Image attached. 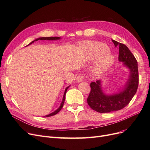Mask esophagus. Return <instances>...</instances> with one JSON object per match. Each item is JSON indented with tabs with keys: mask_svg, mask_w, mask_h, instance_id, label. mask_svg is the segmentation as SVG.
Listing matches in <instances>:
<instances>
[{
	"mask_svg": "<svg viewBox=\"0 0 150 150\" xmlns=\"http://www.w3.org/2000/svg\"><path fill=\"white\" fill-rule=\"evenodd\" d=\"M83 75L82 74H79L78 75V76H76L75 80L76 83H80L83 81Z\"/></svg>",
	"mask_w": 150,
	"mask_h": 150,
	"instance_id": "esophagus-1",
	"label": "esophagus"
}]
</instances>
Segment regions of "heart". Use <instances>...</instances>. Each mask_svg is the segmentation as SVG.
<instances>
[{"mask_svg":"<svg viewBox=\"0 0 150 150\" xmlns=\"http://www.w3.org/2000/svg\"><path fill=\"white\" fill-rule=\"evenodd\" d=\"M84 50L89 59L98 58L92 69L94 75H103L114 64V56L109 52L108 47L103 44H89L85 45Z\"/></svg>","mask_w":150,"mask_h":150,"instance_id":"heart-1","label":"heart"}]
</instances>
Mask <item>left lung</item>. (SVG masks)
<instances>
[{"label":"left lung","mask_w":150,"mask_h":150,"mask_svg":"<svg viewBox=\"0 0 150 150\" xmlns=\"http://www.w3.org/2000/svg\"><path fill=\"white\" fill-rule=\"evenodd\" d=\"M115 47H119V61L129 70L128 79L118 92L107 94L102 88V80L91 83V92L88 98L89 106L100 113L119 111L128 105L136 94L139 84L137 62L128 47L112 40Z\"/></svg>","instance_id":"obj_1"}]
</instances>
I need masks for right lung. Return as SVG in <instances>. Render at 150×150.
Segmentation results:
<instances>
[{
  "instance_id": "obj_1",
  "label": "right lung",
  "mask_w": 150,
  "mask_h": 150,
  "mask_svg": "<svg viewBox=\"0 0 150 150\" xmlns=\"http://www.w3.org/2000/svg\"><path fill=\"white\" fill-rule=\"evenodd\" d=\"M61 39L60 37H41V38H37L36 39H35L34 41H33L32 42H31L29 44H28L27 45H29L31 44H33L35 41H37L38 40H49V41H53V40H59V39ZM26 45V46H27ZM70 85L67 86V87L66 88L65 91H64V95H63V97H62V101L61 103L60 104V106L57 109L55 110L54 111H53V112L48 114V115H46L45 116H44V117H50V116H52V115H54L55 114H57V113H58L60 110L62 109V106H63V105H64V101H65V98H66V92H67V90L68 89V88L70 87Z\"/></svg>"
}]
</instances>
